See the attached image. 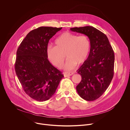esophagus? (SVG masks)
Returning a JSON list of instances; mask_svg holds the SVG:
<instances>
[{
    "mask_svg": "<svg viewBox=\"0 0 130 130\" xmlns=\"http://www.w3.org/2000/svg\"><path fill=\"white\" fill-rule=\"evenodd\" d=\"M72 74H73V73L72 72H65L64 73V75L65 77H67L68 76H71Z\"/></svg>",
    "mask_w": 130,
    "mask_h": 130,
    "instance_id": "esophagus-1",
    "label": "esophagus"
}]
</instances>
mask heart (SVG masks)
Wrapping results in <instances>:
<instances>
[{
	"instance_id": "b5f03b06",
	"label": "heart",
	"mask_w": 130,
	"mask_h": 130,
	"mask_svg": "<svg viewBox=\"0 0 130 130\" xmlns=\"http://www.w3.org/2000/svg\"><path fill=\"white\" fill-rule=\"evenodd\" d=\"M55 47L50 46L47 50L48 60L58 68L63 66L65 59L68 58L65 69L70 70L76 64L81 65L87 59L90 52L91 44L86 35L66 32L59 36L55 41Z\"/></svg>"
}]
</instances>
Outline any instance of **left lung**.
<instances>
[{"label":"left lung","instance_id":"obj_1","mask_svg":"<svg viewBox=\"0 0 130 130\" xmlns=\"http://www.w3.org/2000/svg\"><path fill=\"white\" fill-rule=\"evenodd\" d=\"M70 30L86 35L90 41L89 55L77 70L82 80L76 88L82 99L93 101L105 92L113 78L114 51L107 36L93 26L73 27Z\"/></svg>","mask_w":130,"mask_h":130}]
</instances>
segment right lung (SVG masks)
I'll return each instance as SVG.
<instances>
[{
    "instance_id": "right-lung-1",
    "label": "right lung",
    "mask_w": 130,
    "mask_h": 130,
    "mask_svg": "<svg viewBox=\"0 0 130 130\" xmlns=\"http://www.w3.org/2000/svg\"><path fill=\"white\" fill-rule=\"evenodd\" d=\"M62 28L42 26L30 31L16 53L15 69L24 92L31 98L44 102L56 92L64 77L48 60L49 40Z\"/></svg>"
}]
</instances>
